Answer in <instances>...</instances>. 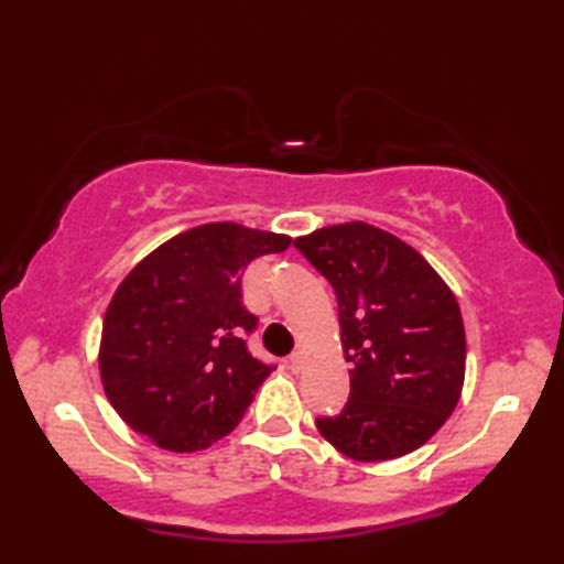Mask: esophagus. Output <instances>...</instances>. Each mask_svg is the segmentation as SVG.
<instances>
[{
  "instance_id": "1",
  "label": "esophagus",
  "mask_w": 564,
  "mask_h": 564,
  "mask_svg": "<svg viewBox=\"0 0 564 564\" xmlns=\"http://www.w3.org/2000/svg\"><path fill=\"white\" fill-rule=\"evenodd\" d=\"M301 366H303V356H301V352H293V356L289 358V368L291 370H301Z\"/></svg>"
}]
</instances>
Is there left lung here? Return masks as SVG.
Masks as SVG:
<instances>
[{
  "label": "left lung",
  "instance_id": "left-lung-1",
  "mask_svg": "<svg viewBox=\"0 0 564 564\" xmlns=\"http://www.w3.org/2000/svg\"><path fill=\"white\" fill-rule=\"evenodd\" d=\"M293 246L338 299L350 395L321 435L343 455L383 463L417 451L460 400L465 326L453 291L415 248L362 221L318 228Z\"/></svg>",
  "mask_w": 564,
  "mask_h": 564
}]
</instances>
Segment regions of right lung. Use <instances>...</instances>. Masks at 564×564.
Masks as SVG:
<instances>
[{"label":"right lung","mask_w":564,"mask_h":564,"mask_svg":"<svg viewBox=\"0 0 564 564\" xmlns=\"http://www.w3.org/2000/svg\"><path fill=\"white\" fill-rule=\"evenodd\" d=\"M291 236L204 224L169 238L119 283L104 316L99 373L123 423L171 453L204 451L241 423L273 366L253 358L241 275Z\"/></svg>","instance_id":"1"}]
</instances>
